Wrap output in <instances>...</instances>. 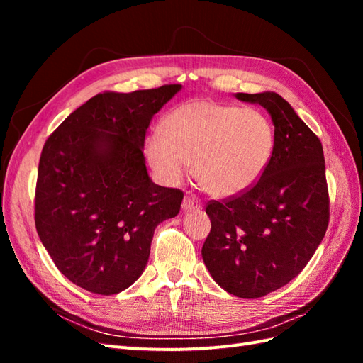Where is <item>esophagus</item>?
I'll return each instance as SVG.
<instances>
[{
	"mask_svg": "<svg viewBox=\"0 0 363 363\" xmlns=\"http://www.w3.org/2000/svg\"><path fill=\"white\" fill-rule=\"evenodd\" d=\"M201 201H199L198 198H195L194 195H190V194H187L186 195V198H184V201H182V209L186 211V212H191V211H199L201 209Z\"/></svg>",
	"mask_w": 363,
	"mask_h": 363,
	"instance_id": "34e87169",
	"label": "esophagus"
}]
</instances>
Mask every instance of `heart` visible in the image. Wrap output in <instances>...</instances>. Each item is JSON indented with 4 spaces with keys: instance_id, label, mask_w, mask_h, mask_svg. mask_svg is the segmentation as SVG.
<instances>
[{
    "instance_id": "b5f03b06",
    "label": "heart",
    "mask_w": 363,
    "mask_h": 363,
    "mask_svg": "<svg viewBox=\"0 0 363 363\" xmlns=\"http://www.w3.org/2000/svg\"><path fill=\"white\" fill-rule=\"evenodd\" d=\"M162 126L165 135L154 133L145 143L156 174L174 186L194 164L199 186L218 198L256 186L274 154V126L257 109L194 99L169 112Z\"/></svg>"
}]
</instances>
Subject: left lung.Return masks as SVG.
Returning a JSON list of instances; mask_svg holds the SVG:
<instances>
[{
    "mask_svg": "<svg viewBox=\"0 0 363 363\" xmlns=\"http://www.w3.org/2000/svg\"><path fill=\"white\" fill-rule=\"evenodd\" d=\"M269 113L276 130L272 162L240 196L206 207L212 228L203 260L213 281L238 298H260L303 272L329 223L325 154L320 138L273 91L235 94Z\"/></svg>",
    "mask_w": 363,
    "mask_h": 363,
    "instance_id": "8db88e82",
    "label": "left lung"
}]
</instances>
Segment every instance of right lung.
<instances>
[{"label":"right lung","instance_id":"1","mask_svg":"<svg viewBox=\"0 0 363 363\" xmlns=\"http://www.w3.org/2000/svg\"><path fill=\"white\" fill-rule=\"evenodd\" d=\"M179 84L99 94L62 121L38 162L35 228L68 281L98 295L130 287L148 264L154 229L179 213L184 194L146 169L150 121Z\"/></svg>","mask_w":363,"mask_h":363}]
</instances>
